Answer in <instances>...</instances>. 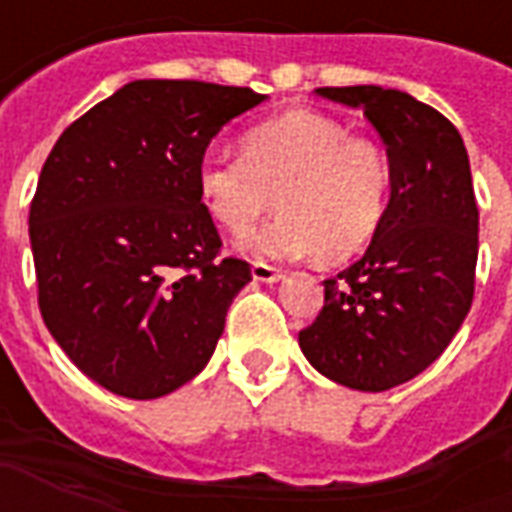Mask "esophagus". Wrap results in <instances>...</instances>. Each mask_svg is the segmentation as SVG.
<instances>
[{"mask_svg":"<svg viewBox=\"0 0 512 512\" xmlns=\"http://www.w3.org/2000/svg\"><path fill=\"white\" fill-rule=\"evenodd\" d=\"M251 272H253V278L261 283H275L283 278L281 267H272V264H267V261H253Z\"/></svg>","mask_w":512,"mask_h":512,"instance_id":"obj_1","label":"esophagus"}]
</instances>
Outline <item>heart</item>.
Returning <instances> with one entry per match:
<instances>
[{"label": "heart", "instance_id": "b5f03b06", "mask_svg": "<svg viewBox=\"0 0 512 512\" xmlns=\"http://www.w3.org/2000/svg\"><path fill=\"white\" fill-rule=\"evenodd\" d=\"M242 144L245 155L207 152L196 179L204 207L229 234H245L278 199L281 215L245 237L256 256L349 259L382 226L393 174L374 138L327 114L289 111L248 130Z\"/></svg>", "mask_w": 512, "mask_h": 512}]
</instances>
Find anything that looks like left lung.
<instances>
[{"mask_svg":"<svg viewBox=\"0 0 512 512\" xmlns=\"http://www.w3.org/2000/svg\"><path fill=\"white\" fill-rule=\"evenodd\" d=\"M363 108L390 160V204L360 261L324 281V308L300 349L327 379L382 393L425 371L475 297L477 201L461 133L398 89L322 87Z\"/></svg>","mask_w":512,"mask_h":512,"instance_id":"8db88e82","label":"left lung"}]
</instances>
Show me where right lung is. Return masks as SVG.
Returning a JSON list of instances; mask_svg holds the SVG:
<instances>
[{"label":"right lung","instance_id":"add662e5","mask_svg":"<svg viewBox=\"0 0 512 512\" xmlns=\"http://www.w3.org/2000/svg\"><path fill=\"white\" fill-rule=\"evenodd\" d=\"M248 87L141 78L67 125L29 207L37 305L78 371L147 401L210 363L251 264L220 256L199 163Z\"/></svg>","mask_w":512,"mask_h":512}]
</instances>
